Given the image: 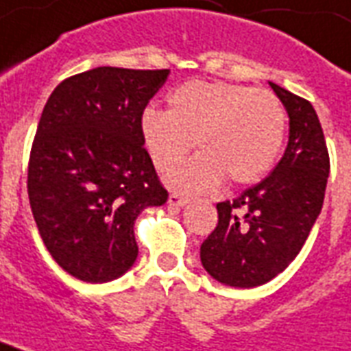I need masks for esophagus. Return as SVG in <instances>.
<instances>
[{
  "label": "esophagus",
  "mask_w": 351,
  "mask_h": 351,
  "mask_svg": "<svg viewBox=\"0 0 351 351\" xmlns=\"http://www.w3.org/2000/svg\"><path fill=\"white\" fill-rule=\"evenodd\" d=\"M167 204H169V206H173V208H184V206H187V204H189V198L173 193V195H169V200H167Z\"/></svg>",
  "instance_id": "1"
}]
</instances>
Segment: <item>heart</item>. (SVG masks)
I'll return each instance as SVG.
<instances>
[{
	"label": "heart",
	"instance_id": "heart-1",
	"mask_svg": "<svg viewBox=\"0 0 351 351\" xmlns=\"http://www.w3.org/2000/svg\"><path fill=\"white\" fill-rule=\"evenodd\" d=\"M169 111L145 109L140 120L145 149L160 171L175 169L191 151H202L167 178L184 195L208 191L224 175L234 184L255 182L282 147L286 109L266 89L193 80L167 98Z\"/></svg>",
	"mask_w": 351,
	"mask_h": 351
}]
</instances>
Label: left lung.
Segmentation results:
<instances>
[{
    "mask_svg": "<svg viewBox=\"0 0 351 351\" xmlns=\"http://www.w3.org/2000/svg\"><path fill=\"white\" fill-rule=\"evenodd\" d=\"M289 118L288 147L271 175L233 202L200 245L204 269L233 288L269 282L299 255L321 213L330 175L324 132L310 101L273 84Z\"/></svg>",
    "mask_w": 351,
    "mask_h": 351,
    "instance_id": "1",
    "label": "left lung"
}]
</instances>
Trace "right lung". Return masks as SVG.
<instances>
[{
  "mask_svg": "<svg viewBox=\"0 0 351 351\" xmlns=\"http://www.w3.org/2000/svg\"><path fill=\"white\" fill-rule=\"evenodd\" d=\"M169 69L96 67L63 80L41 112L29 200L52 258L84 282H109L138 256L134 220L167 200L143 147V109Z\"/></svg>",
  "mask_w": 351,
  "mask_h": 351,
  "instance_id": "1",
  "label": "right lung"
}]
</instances>
